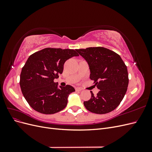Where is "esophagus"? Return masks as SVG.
<instances>
[{
    "label": "esophagus",
    "mask_w": 152,
    "mask_h": 152,
    "mask_svg": "<svg viewBox=\"0 0 152 152\" xmlns=\"http://www.w3.org/2000/svg\"><path fill=\"white\" fill-rule=\"evenodd\" d=\"M75 91H82V89L81 88H80V87H77V88H75Z\"/></svg>",
    "instance_id": "esophagus-1"
}]
</instances>
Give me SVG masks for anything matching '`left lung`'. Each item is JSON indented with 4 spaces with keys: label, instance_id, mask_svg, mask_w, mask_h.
I'll list each match as a JSON object with an SVG mask.
<instances>
[{
    "label": "left lung",
    "instance_id": "left-lung-1",
    "mask_svg": "<svg viewBox=\"0 0 152 152\" xmlns=\"http://www.w3.org/2000/svg\"><path fill=\"white\" fill-rule=\"evenodd\" d=\"M87 62L90 79L99 89L94 96L84 102L86 108L97 114L113 111L120 104L129 84L127 68L118 54L103 47L76 49Z\"/></svg>",
    "mask_w": 152,
    "mask_h": 152
}]
</instances>
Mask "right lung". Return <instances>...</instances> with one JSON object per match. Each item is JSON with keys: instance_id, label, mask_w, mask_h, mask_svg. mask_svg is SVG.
Returning <instances> with one entry per match:
<instances>
[{"instance_id": "right-lung-1", "label": "right lung", "mask_w": 152, "mask_h": 152, "mask_svg": "<svg viewBox=\"0 0 152 152\" xmlns=\"http://www.w3.org/2000/svg\"><path fill=\"white\" fill-rule=\"evenodd\" d=\"M78 56L73 49L50 48L30 55L22 68L20 85L32 108L43 114H54L66 107L68 96L75 89L70 85L58 88L54 80L63 73L67 59Z\"/></svg>"}]
</instances>
